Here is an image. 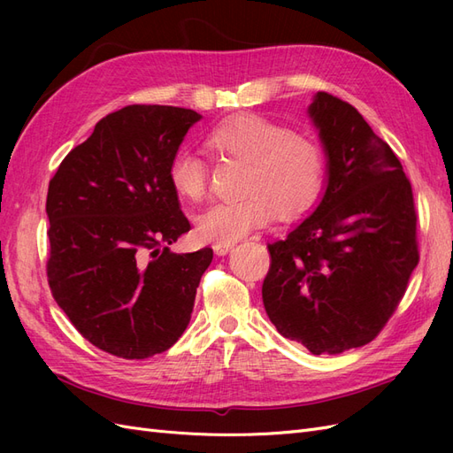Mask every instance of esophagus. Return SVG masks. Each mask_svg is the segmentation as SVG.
<instances>
[{
	"label": "esophagus",
	"mask_w": 453,
	"mask_h": 453,
	"mask_svg": "<svg viewBox=\"0 0 453 453\" xmlns=\"http://www.w3.org/2000/svg\"><path fill=\"white\" fill-rule=\"evenodd\" d=\"M230 250H232V243H215L213 245V251L217 255H226Z\"/></svg>",
	"instance_id": "obj_1"
}]
</instances>
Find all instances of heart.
Here are the masks:
<instances>
[{
	"label": "heart",
	"mask_w": 453,
	"mask_h": 453,
	"mask_svg": "<svg viewBox=\"0 0 453 453\" xmlns=\"http://www.w3.org/2000/svg\"><path fill=\"white\" fill-rule=\"evenodd\" d=\"M203 147L215 160L245 164L238 200L215 202L196 217V232L205 242L234 243L251 230L281 221H296L318 203L326 177L321 143L258 115H238L219 122L203 135ZM168 181L177 196L198 202L210 181V166L198 155L177 150L168 164Z\"/></svg>",
	"instance_id": "heart-1"
}]
</instances>
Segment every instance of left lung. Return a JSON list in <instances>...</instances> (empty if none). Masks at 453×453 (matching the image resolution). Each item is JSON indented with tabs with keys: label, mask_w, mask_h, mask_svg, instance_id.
Wrapping results in <instances>:
<instances>
[{
	"label": "left lung",
	"mask_w": 453,
	"mask_h": 453,
	"mask_svg": "<svg viewBox=\"0 0 453 453\" xmlns=\"http://www.w3.org/2000/svg\"><path fill=\"white\" fill-rule=\"evenodd\" d=\"M310 117L328 158L315 210L268 243L263 303L280 334L313 355L372 342L419 263L412 185L391 147L351 104L318 92Z\"/></svg>",
	"instance_id": "8db88e82"
}]
</instances>
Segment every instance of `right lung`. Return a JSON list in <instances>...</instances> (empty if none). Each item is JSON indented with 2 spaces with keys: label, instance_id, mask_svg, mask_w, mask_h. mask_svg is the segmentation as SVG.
<instances>
[{
  "label": "right lung",
  "instance_id": "obj_1",
  "mask_svg": "<svg viewBox=\"0 0 453 453\" xmlns=\"http://www.w3.org/2000/svg\"><path fill=\"white\" fill-rule=\"evenodd\" d=\"M193 109L127 105L72 149L49 183L47 280L92 346L122 359L170 349L190 321L213 251L173 253L188 232L168 164Z\"/></svg>",
  "mask_w": 453,
  "mask_h": 453
}]
</instances>
